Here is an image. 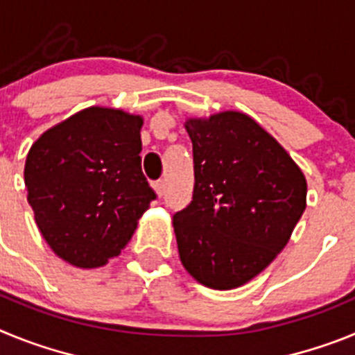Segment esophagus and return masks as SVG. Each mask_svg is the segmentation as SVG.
I'll use <instances>...</instances> for the list:
<instances>
[{"instance_id": "1", "label": "esophagus", "mask_w": 355, "mask_h": 355, "mask_svg": "<svg viewBox=\"0 0 355 355\" xmlns=\"http://www.w3.org/2000/svg\"><path fill=\"white\" fill-rule=\"evenodd\" d=\"M153 188H155L156 193H158V196L162 197L163 193H165V181H163V180L155 181V183H153Z\"/></svg>"}]
</instances>
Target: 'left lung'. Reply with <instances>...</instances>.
Here are the masks:
<instances>
[{"label":"left lung","instance_id":"8db88e82","mask_svg":"<svg viewBox=\"0 0 355 355\" xmlns=\"http://www.w3.org/2000/svg\"><path fill=\"white\" fill-rule=\"evenodd\" d=\"M192 202L172 218L180 258L213 290L245 284L275 259L306 209L299 165L258 122L240 112L188 119Z\"/></svg>","mask_w":355,"mask_h":355}]
</instances>
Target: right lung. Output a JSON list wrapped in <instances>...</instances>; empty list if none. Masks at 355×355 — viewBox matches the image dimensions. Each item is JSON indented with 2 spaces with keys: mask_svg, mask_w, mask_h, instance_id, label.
Here are the masks:
<instances>
[{
  "mask_svg": "<svg viewBox=\"0 0 355 355\" xmlns=\"http://www.w3.org/2000/svg\"><path fill=\"white\" fill-rule=\"evenodd\" d=\"M142 117L122 110H81L31 146L24 165L28 202L53 252L97 268L133 236L156 199L140 167Z\"/></svg>",
  "mask_w": 355,
  "mask_h": 355,
  "instance_id": "add662e5",
  "label": "right lung"
}]
</instances>
